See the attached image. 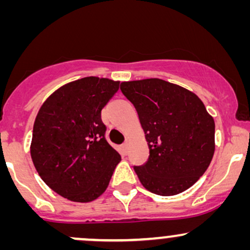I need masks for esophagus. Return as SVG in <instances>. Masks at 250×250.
<instances>
[{
  "mask_svg": "<svg viewBox=\"0 0 250 250\" xmlns=\"http://www.w3.org/2000/svg\"><path fill=\"white\" fill-rule=\"evenodd\" d=\"M122 148H123V151H125V153H127V148H128V143L127 142H125L122 145Z\"/></svg>",
  "mask_w": 250,
  "mask_h": 250,
  "instance_id": "esophagus-1",
  "label": "esophagus"
}]
</instances>
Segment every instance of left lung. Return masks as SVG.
I'll use <instances>...</instances> for the list:
<instances>
[{"label":"left lung","mask_w":250,"mask_h":250,"mask_svg":"<svg viewBox=\"0 0 250 250\" xmlns=\"http://www.w3.org/2000/svg\"><path fill=\"white\" fill-rule=\"evenodd\" d=\"M134 104L149 147L148 161L134 167L147 190L171 196L187 190L205 174L215 150V123L194 93L147 79L121 83Z\"/></svg>","instance_id":"obj_1"}]
</instances>
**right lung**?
<instances>
[{
  "label": "right lung",
  "mask_w": 250,
  "mask_h": 250,
  "mask_svg": "<svg viewBox=\"0 0 250 250\" xmlns=\"http://www.w3.org/2000/svg\"><path fill=\"white\" fill-rule=\"evenodd\" d=\"M119 81L89 76L54 91L40 108L30 154L48 187L74 202L104 193L121 156L105 140L101 110Z\"/></svg>",
  "instance_id": "add662e5"
}]
</instances>
